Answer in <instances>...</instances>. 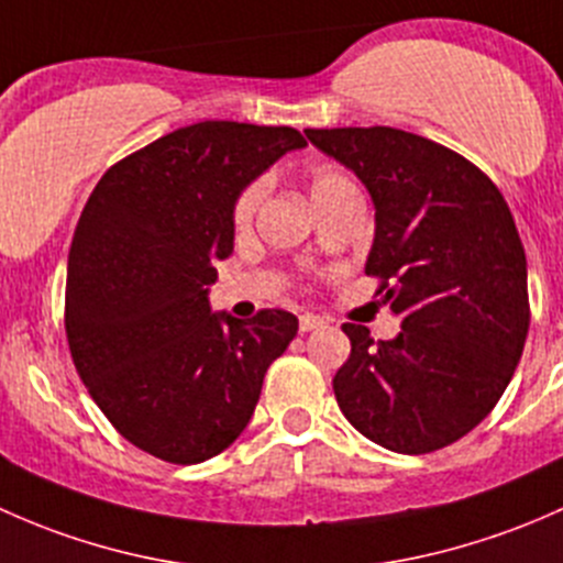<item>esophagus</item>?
Segmentation results:
<instances>
[{
    "label": "esophagus",
    "mask_w": 563,
    "mask_h": 563,
    "mask_svg": "<svg viewBox=\"0 0 563 563\" xmlns=\"http://www.w3.org/2000/svg\"><path fill=\"white\" fill-rule=\"evenodd\" d=\"M298 328H300V333H309V330L324 328V320H322V317H314V314H303V317H300Z\"/></svg>",
    "instance_id": "34e87169"
}]
</instances>
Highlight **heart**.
<instances>
[{
    "label": "heart",
    "instance_id": "b5f03b06",
    "mask_svg": "<svg viewBox=\"0 0 563 563\" xmlns=\"http://www.w3.org/2000/svg\"><path fill=\"white\" fill-rule=\"evenodd\" d=\"M309 189H311V200H314V206H317V202L330 200V197L357 192L355 184H352V178L344 176L341 170H335V167H320V170L311 176ZM260 197H263V184H260V181L249 184V187L243 189V192L239 195V200H235V206H233L235 224L252 222L254 211H257V206H260Z\"/></svg>",
    "mask_w": 563,
    "mask_h": 563
}]
</instances>
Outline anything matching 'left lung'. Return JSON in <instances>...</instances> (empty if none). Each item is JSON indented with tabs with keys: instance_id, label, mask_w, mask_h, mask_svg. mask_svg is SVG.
<instances>
[{
	"instance_id": "8db88e82",
	"label": "left lung",
	"mask_w": 563,
	"mask_h": 563,
	"mask_svg": "<svg viewBox=\"0 0 563 563\" xmlns=\"http://www.w3.org/2000/svg\"><path fill=\"white\" fill-rule=\"evenodd\" d=\"M366 184L376 208L366 274L401 333L346 322L333 376L346 420L385 450L422 455L466 437L512 379L529 335L526 252L507 200L461 154L393 126L306 130Z\"/></svg>"
}]
</instances>
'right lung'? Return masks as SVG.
<instances>
[{"instance_id": "add662e5", "label": "right lung", "mask_w": 563, "mask_h": 563, "mask_svg": "<svg viewBox=\"0 0 563 563\" xmlns=\"http://www.w3.org/2000/svg\"><path fill=\"white\" fill-rule=\"evenodd\" d=\"M303 146L292 126L200 121L115 162L84 206L67 257L69 355L143 453L187 466L228 450L298 333L282 309L211 314L208 287L233 252L239 195Z\"/></svg>"}]
</instances>
